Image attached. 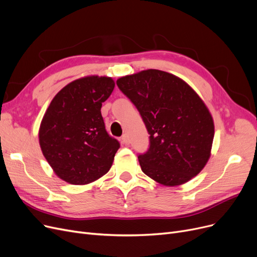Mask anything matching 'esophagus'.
Masks as SVG:
<instances>
[{"label": "esophagus", "mask_w": 257, "mask_h": 257, "mask_svg": "<svg viewBox=\"0 0 257 257\" xmlns=\"http://www.w3.org/2000/svg\"><path fill=\"white\" fill-rule=\"evenodd\" d=\"M121 143L124 144V145H129L130 141H129V138H128L127 135H124V136L121 137Z\"/></svg>", "instance_id": "34e87169"}]
</instances>
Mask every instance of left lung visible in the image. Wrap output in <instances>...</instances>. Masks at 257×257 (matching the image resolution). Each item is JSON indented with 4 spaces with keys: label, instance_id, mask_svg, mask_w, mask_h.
I'll return each instance as SVG.
<instances>
[{
    "label": "left lung",
    "instance_id": "1",
    "mask_svg": "<svg viewBox=\"0 0 257 257\" xmlns=\"http://www.w3.org/2000/svg\"><path fill=\"white\" fill-rule=\"evenodd\" d=\"M116 85L138 108L150 135L148 151L138 156L145 174L173 187L204 169L211 155L214 122L190 86L156 69L119 77Z\"/></svg>",
    "mask_w": 257,
    "mask_h": 257
}]
</instances>
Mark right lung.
Instances as JSON below:
<instances>
[{
    "label": "right lung",
    "instance_id": "obj_1",
    "mask_svg": "<svg viewBox=\"0 0 257 257\" xmlns=\"http://www.w3.org/2000/svg\"><path fill=\"white\" fill-rule=\"evenodd\" d=\"M114 86L111 77L89 75L66 85L53 97L41 121L39 141L61 180L86 185L110 170L119 143L107 133L101 108Z\"/></svg>",
    "mask_w": 257,
    "mask_h": 257
}]
</instances>
